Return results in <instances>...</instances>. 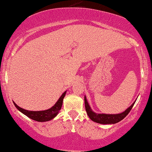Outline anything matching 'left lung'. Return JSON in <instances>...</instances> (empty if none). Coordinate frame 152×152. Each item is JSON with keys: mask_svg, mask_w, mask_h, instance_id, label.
<instances>
[{"mask_svg": "<svg viewBox=\"0 0 152 152\" xmlns=\"http://www.w3.org/2000/svg\"><path fill=\"white\" fill-rule=\"evenodd\" d=\"M132 104L127 109H126L124 112L118 114H105V113H95L94 111H92L90 106H89L88 101H87L86 96H84V103L85 108H86V113L88 114V117L91 120H92L93 122H97V123L108 124H115L117 122L121 121L122 119H124L128 113H129L132 107H134L135 102Z\"/></svg>", "mask_w": 152, "mask_h": 152, "instance_id": "left-lung-1", "label": "left lung"}]
</instances>
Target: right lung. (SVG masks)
I'll return each instance as SVG.
<instances>
[{
  "label": "right lung",
  "mask_w": 152,
  "mask_h": 152,
  "mask_svg": "<svg viewBox=\"0 0 152 152\" xmlns=\"http://www.w3.org/2000/svg\"><path fill=\"white\" fill-rule=\"evenodd\" d=\"M66 93V91H65L63 94L61 95V97H59V99H58L57 102L55 103V104L50 109L45 110V111H28V110L23 109L22 108L16 104V103H14L13 102L14 104L16 107L18 111H20L22 113H23L24 115L28 116V118H31L32 120H34L35 121L37 122H46L49 121L53 119L54 118H55L57 115L59 113V111L61 109L62 104H63V99L65 97Z\"/></svg>",
  "instance_id": "obj_1"
}]
</instances>
